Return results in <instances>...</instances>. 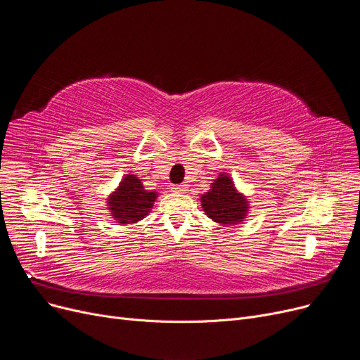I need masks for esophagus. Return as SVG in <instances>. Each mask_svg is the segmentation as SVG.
I'll return each mask as SVG.
<instances>
[{
    "mask_svg": "<svg viewBox=\"0 0 360 360\" xmlns=\"http://www.w3.org/2000/svg\"><path fill=\"white\" fill-rule=\"evenodd\" d=\"M172 191L176 193V194H182V193L187 191V185H173Z\"/></svg>",
    "mask_w": 360,
    "mask_h": 360,
    "instance_id": "obj_1",
    "label": "esophagus"
}]
</instances>
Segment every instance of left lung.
Listing matches in <instances>:
<instances>
[{
    "label": "left lung",
    "instance_id": "8db88e82",
    "mask_svg": "<svg viewBox=\"0 0 360 360\" xmlns=\"http://www.w3.org/2000/svg\"><path fill=\"white\" fill-rule=\"evenodd\" d=\"M200 203L207 218L219 225H237L249 214L248 197L236 188L229 173H219L210 184V190L200 197Z\"/></svg>",
    "mask_w": 360,
    "mask_h": 360
}]
</instances>
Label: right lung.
I'll return each instance as SVG.
<instances>
[{"label": "right lung", "mask_w": 360, "mask_h": 360, "mask_svg": "<svg viewBox=\"0 0 360 360\" xmlns=\"http://www.w3.org/2000/svg\"><path fill=\"white\" fill-rule=\"evenodd\" d=\"M157 197L155 191L145 190L142 179L127 173L118 187L106 197V209L118 225L136 224L150 214Z\"/></svg>", "instance_id": "1"}]
</instances>
